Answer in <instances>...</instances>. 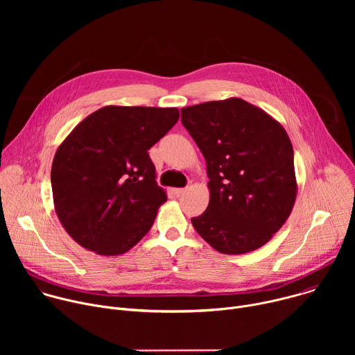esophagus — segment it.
<instances>
[{
  "mask_svg": "<svg viewBox=\"0 0 355 355\" xmlns=\"http://www.w3.org/2000/svg\"><path fill=\"white\" fill-rule=\"evenodd\" d=\"M185 191H187L185 188H175V189H174V193H175L177 196H181V195L185 193Z\"/></svg>",
  "mask_w": 355,
  "mask_h": 355,
  "instance_id": "34e87169",
  "label": "esophagus"
}]
</instances>
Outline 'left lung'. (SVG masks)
<instances>
[{
    "mask_svg": "<svg viewBox=\"0 0 355 355\" xmlns=\"http://www.w3.org/2000/svg\"><path fill=\"white\" fill-rule=\"evenodd\" d=\"M181 122L207 160L209 205L192 226L222 254L268 243L289 218L297 184L286 130L241 98L181 110Z\"/></svg>",
    "mask_w": 355,
    "mask_h": 355,
    "instance_id": "obj_1",
    "label": "left lung"
}]
</instances>
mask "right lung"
<instances>
[{"instance_id":"add662e5","label":"right lung","mask_w":355,"mask_h":355,"mask_svg":"<svg viewBox=\"0 0 355 355\" xmlns=\"http://www.w3.org/2000/svg\"><path fill=\"white\" fill-rule=\"evenodd\" d=\"M178 118L177 108L108 105L62 141L50 174L55 211L81 247L119 256L153 226L167 195L148 148Z\"/></svg>"}]
</instances>
